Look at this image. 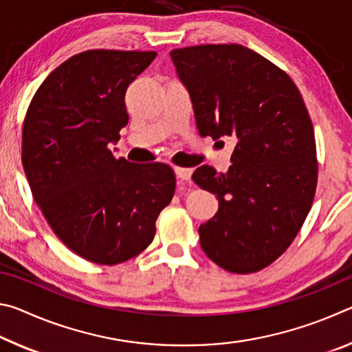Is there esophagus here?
Here are the masks:
<instances>
[{
	"mask_svg": "<svg viewBox=\"0 0 352 352\" xmlns=\"http://www.w3.org/2000/svg\"><path fill=\"white\" fill-rule=\"evenodd\" d=\"M175 174H177L178 178H180V180L189 182L190 180V175H192V170L186 169V168H175Z\"/></svg>",
	"mask_w": 352,
	"mask_h": 352,
	"instance_id": "1",
	"label": "esophagus"
}]
</instances>
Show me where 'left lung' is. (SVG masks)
Segmentation results:
<instances>
[{"mask_svg": "<svg viewBox=\"0 0 352 352\" xmlns=\"http://www.w3.org/2000/svg\"><path fill=\"white\" fill-rule=\"evenodd\" d=\"M192 102L200 136H233L231 168L200 166L192 180L217 195L200 225L208 258L231 273L276 261L301 230L317 189L314 126L289 74L242 45H199L170 52Z\"/></svg>", "mask_w": 352, "mask_h": 352, "instance_id": "obj_1", "label": "left lung"}]
</instances>
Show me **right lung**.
Segmentation results:
<instances>
[{"instance_id":"obj_1","label":"right lung","mask_w":352,"mask_h":352,"mask_svg":"<svg viewBox=\"0 0 352 352\" xmlns=\"http://www.w3.org/2000/svg\"><path fill=\"white\" fill-rule=\"evenodd\" d=\"M155 57L83 51L46 77L26 111L21 162L32 197L58 239L94 264L116 265L144 252L174 197L169 164L130 163L109 148L129 122V85Z\"/></svg>"}]
</instances>
